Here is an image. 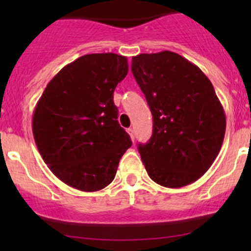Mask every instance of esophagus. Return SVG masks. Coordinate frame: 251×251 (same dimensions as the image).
<instances>
[{"instance_id": "obj_1", "label": "esophagus", "mask_w": 251, "mask_h": 251, "mask_svg": "<svg viewBox=\"0 0 251 251\" xmlns=\"http://www.w3.org/2000/svg\"><path fill=\"white\" fill-rule=\"evenodd\" d=\"M127 133L128 135H130V137H131V140H135V131H133V128H127Z\"/></svg>"}]
</instances>
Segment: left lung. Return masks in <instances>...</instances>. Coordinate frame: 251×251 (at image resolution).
Instances as JSON below:
<instances>
[{
	"instance_id": "8db88e82",
	"label": "left lung",
	"mask_w": 251,
	"mask_h": 251,
	"mask_svg": "<svg viewBox=\"0 0 251 251\" xmlns=\"http://www.w3.org/2000/svg\"><path fill=\"white\" fill-rule=\"evenodd\" d=\"M131 70L153 115V135L138 151L149 177L168 188L201 178L216 159L226 115L206 75L170 50L132 57Z\"/></svg>"
}]
</instances>
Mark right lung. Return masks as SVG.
I'll list each match as a JSON object with an SVG mask.
<instances>
[{
  "label": "right lung",
  "mask_w": 251,
  "mask_h": 251,
  "mask_svg": "<svg viewBox=\"0 0 251 251\" xmlns=\"http://www.w3.org/2000/svg\"><path fill=\"white\" fill-rule=\"evenodd\" d=\"M127 73L124 55L92 53L65 65L47 83L32 114V133L50 170L68 186L105 188L132 146L113 100Z\"/></svg>",
  "instance_id": "1"
}]
</instances>
